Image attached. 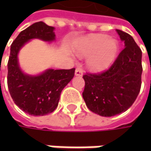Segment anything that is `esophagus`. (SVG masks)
<instances>
[{
	"instance_id": "esophagus-1",
	"label": "esophagus",
	"mask_w": 151,
	"mask_h": 151,
	"mask_svg": "<svg viewBox=\"0 0 151 151\" xmlns=\"http://www.w3.org/2000/svg\"><path fill=\"white\" fill-rule=\"evenodd\" d=\"M75 75H76V76H82V70H81V69L77 68V69L76 70V71H75Z\"/></svg>"
}]
</instances>
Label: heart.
<instances>
[{
	"label": "heart",
	"mask_w": 151,
	"mask_h": 151,
	"mask_svg": "<svg viewBox=\"0 0 151 151\" xmlns=\"http://www.w3.org/2000/svg\"><path fill=\"white\" fill-rule=\"evenodd\" d=\"M75 50L81 57H88L86 65L93 72H102L116 60L119 51V42L106 35H91L80 39Z\"/></svg>",
	"instance_id": "b5f03b06"
}]
</instances>
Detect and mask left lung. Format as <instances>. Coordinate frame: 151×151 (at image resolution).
Segmentation results:
<instances>
[{"label":"left lung","mask_w":151,"mask_h":151,"mask_svg":"<svg viewBox=\"0 0 151 151\" xmlns=\"http://www.w3.org/2000/svg\"><path fill=\"white\" fill-rule=\"evenodd\" d=\"M124 49L107 70L83 76L82 96L91 112L112 117L128 110L141 87L142 52L129 33L116 29Z\"/></svg>","instance_id":"left-lung-1"}]
</instances>
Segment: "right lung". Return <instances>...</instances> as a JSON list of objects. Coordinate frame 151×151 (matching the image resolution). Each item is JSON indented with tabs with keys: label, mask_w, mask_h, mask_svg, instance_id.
<instances>
[{
	"label": "right lung",
	"mask_w": 151,
	"mask_h": 151,
	"mask_svg": "<svg viewBox=\"0 0 151 151\" xmlns=\"http://www.w3.org/2000/svg\"><path fill=\"white\" fill-rule=\"evenodd\" d=\"M55 27L43 22H35L18 34L12 44L7 64V85L15 104L33 116H44L58 107L62 90L74 77L75 68L70 70L49 69L36 76L24 73L19 65L18 53L31 39L45 42L55 40Z\"/></svg>",
	"instance_id": "1"
}]
</instances>
